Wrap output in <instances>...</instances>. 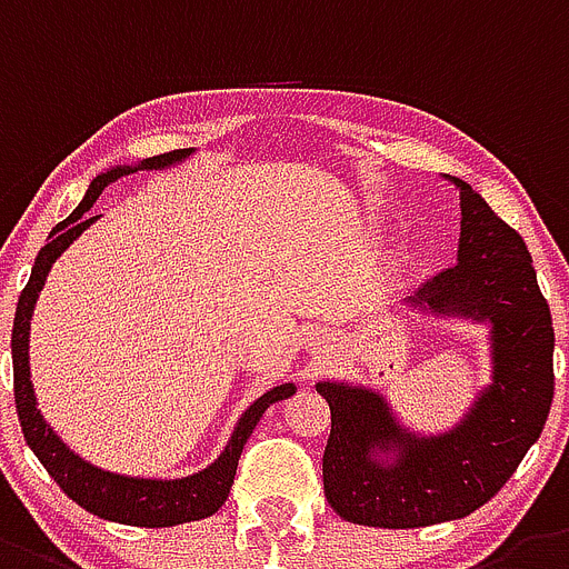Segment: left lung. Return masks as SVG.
<instances>
[{
    "instance_id": "8db88e82",
    "label": "left lung",
    "mask_w": 569,
    "mask_h": 569,
    "mask_svg": "<svg viewBox=\"0 0 569 569\" xmlns=\"http://www.w3.org/2000/svg\"><path fill=\"white\" fill-rule=\"evenodd\" d=\"M453 183L462 201L457 266L425 283L413 303L490 322L493 386L457 431L425 439L399 428L380 393L317 382L331 408L322 488L335 513L355 525L408 530L473 513L505 488L550 413L556 335L533 258L470 183ZM377 449H397L398 459L382 466Z\"/></svg>"
}]
</instances>
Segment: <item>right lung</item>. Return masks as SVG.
Returning <instances> with one entry per match:
<instances>
[{
	"mask_svg": "<svg viewBox=\"0 0 569 569\" xmlns=\"http://www.w3.org/2000/svg\"><path fill=\"white\" fill-rule=\"evenodd\" d=\"M192 150H172L163 156H152L141 161L138 167H116L107 176H99L90 189H87L84 201L73 209L61 223H56L50 240L42 247V252L36 254L33 272H30L28 286H24L22 297H19L17 317H13V397H17V413L22 433L28 439L30 450H33L39 462L44 465L50 476L56 479L64 493L81 505L87 513L99 516L107 521H121V525L132 527H172L183 525V521H198L207 516L218 513L223 501H227L229 488L234 482V470H238V459L243 453V445L252 437L254 425L260 422L263 411L278 399H286L295 393V386L272 388L263 397L254 399L247 413L240 417L238 428H234L232 439L223 448V453L214 459L209 468L198 470L183 479H132V476L110 473L96 465L84 462L76 457L68 445L61 442L50 425L44 422L39 408H36L33 386H30V366H28V335H30V317H33L36 297L42 291L44 278H48L50 266L56 263L64 249L84 232L93 221H99V214H90L96 198L101 196V189L107 183L119 181L121 176H130L136 170H161L170 163L187 158Z\"/></svg>",
	"mask_w": 569,
	"mask_h": 569,
	"instance_id": "add662e5",
	"label": "right lung"
}]
</instances>
